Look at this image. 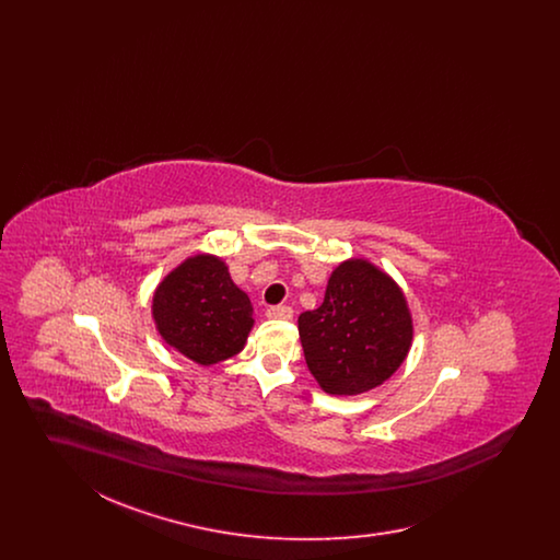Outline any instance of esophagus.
<instances>
[{
	"label": "esophagus",
	"instance_id": "esophagus-1",
	"mask_svg": "<svg viewBox=\"0 0 560 560\" xmlns=\"http://www.w3.org/2000/svg\"><path fill=\"white\" fill-rule=\"evenodd\" d=\"M267 315L270 317V319H292V306H288V304H277V306H270V308L267 311Z\"/></svg>",
	"mask_w": 560,
	"mask_h": 560
}]
</instances>
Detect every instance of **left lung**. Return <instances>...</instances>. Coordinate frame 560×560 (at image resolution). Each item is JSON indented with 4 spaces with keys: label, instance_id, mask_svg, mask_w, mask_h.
<instances>
[{
    "label": "left lung",
    "instance_id": "1",
    "mask_svg": "<svg viewBox=\"0 0 560 560\" xmlns=\"http://www.w3.org/2000/svg\"><path fill=\"white\" fill-rule=\"evenodd\" d=\"M304 359L329 395H361L399 370L411 315L399 285L368 260H348L327 281L323 304L298 317Z\"/></svg>",
    "mask_w": 560,
    "mask_h": 560
}]
</instances>
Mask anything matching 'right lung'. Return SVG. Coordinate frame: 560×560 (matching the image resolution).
Here are the masks:
<instances>
[{
    "label": "right lung",
    "mask_w": 560,
    "mask_h": 560,
    "mask_svg": "<svg viewBox=\"0 0 560 560\" xmlns=\"http://www.w3.org/2000/svg\"><path fill=\"white\" fill-rule=\"evenodd\" d=\"M153 317L161 338L199 365L235 357L254 325L247 293L213 256H192L161 281Z\"/></svg>",
    "instance_id": "1"
}]
</instances>
